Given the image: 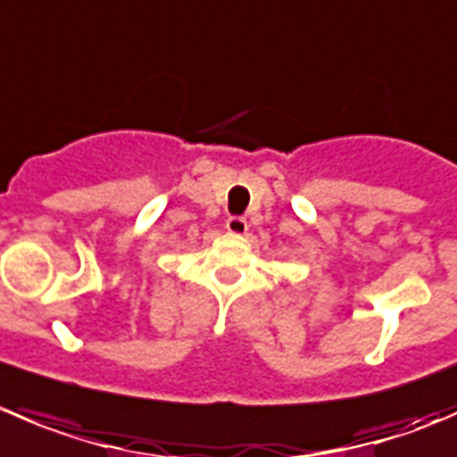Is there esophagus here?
I'll use <instances>...</instances> for the list:
<instances>
[{"instance_id": "obj_1", "label": "esophagus", "mask_w": 457, "mask_h": 457, "mask_svg": "<svg viewBox=\"0 0 457 457\" xmlns=\"http://www.w3.org/2000/svg\"><path fill=\"white\" fill-rule=\"evenodd\" d=\"M225 228H228L229 234H237V237H241V234L247 232V220L243 219V216H229V219L225 220Z\"/></svg>"}]
</instances>
